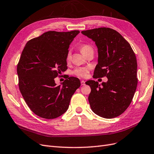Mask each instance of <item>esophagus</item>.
Here are the masks:
<instances>
[{"label":"esophagus","instance_id":"obj_1","mask_svg":"<svg viewBox=\"0 0 154 154\" xmlns=\"http://www.w3.org/2000/svg\"><path fill=\"white\" fill-rule=\"evenodd\" d=\"M81 84L82 86H84V85H85V81H81Z\"/></svg>","mask_w":154,"mask_h":154}]
</instances>
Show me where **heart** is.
<instances>
[{
	"mask_svg": "<svg viewBox=\"0 0 154 154\" xmlns=\"http://www.w3.org/2000/svg\"><path fill=\"white\" fill-rule=\"evenodd\" d=\"M81 51L82 53L85 55V54L90 51H93L92 47L87 44H83L81 46ZM71 59V53L70 52H68L66 56V61L67 62L70 61ZM89 73V69L86 67H77L75 68L72 72V73L73 75H75L81 78H85L87 77Z\"/></svg>",
	"mask_w": 154,
	"mask_h": 154,
	"instance_id": "b5f03b06",
	"label": "heart"
}]
</instances>
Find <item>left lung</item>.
<instances>
[{"instance_id":"left-lung-1","label":"left lung","mask_w":154,"mask_h":154,"mask_svg":"<svg viewBox=\"0 0 154 154\" xmlns=\"http://www.w3.org/2000/svg\"><path fill=\"white\" fill-rule=\"evenodd\" d=\"M98 48L95 79L107 77L101 86L97 81L86 82L91 88L88 100L91 110L105 118L120 116L131 104L137 84V60L134 52L121 34L108 27L83 31Z\"/></svg>"}]
</instances>
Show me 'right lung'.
Here are the masks:
<instances>
[{"label": "right lung", "mask_w": 154, "mask_h": 154, "mask_svg": "<svg viewBox=\"0 0 154 154\" xmlns=\"http://www.w3.org/2000/svg\"><path fill=\"white\" fill-rule=\"evenodd\" d=\"M79 31H48L30 39L17 64L18 86L30 109L37 116L54 119L62 115L81 82L68 77L57 86L54 79L67 70L68 48Z\"/></svg>", "instance_id": "obj_1"}]
</instances>
